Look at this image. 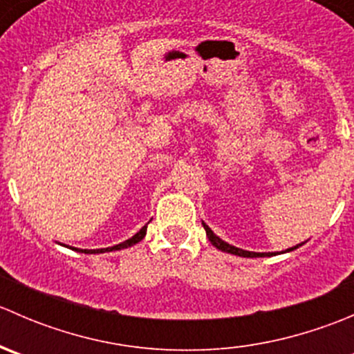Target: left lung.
I'll use <instances>...</instances> for the list:
<instances>
[{
	"mask_svg": "<svg viewBox=\"0 0 354 354\" xmlns=\"http://www.w3.org/2000/svg\"><path fill=\"white\" fill-rule=\"evenodd\" d=\"M202 224H203V230H205V233H207V238H209V241H210V243H212L214 246H216V248L223 250V252H226V253H233V255H238V257H250V259H253V257H266V255H267V253L246 252V250L236 248V246H233V245L226 243V241H223V240H221L219 236H216V234L212 233V230H210V227L207 226L205 223H202ZM298 246H299V245L292 246V248H288L286 252H292V250H296V248H298ZM269 255H272V253H269Z\"/></svg>",
	"mask_w": 354,
	"mask_h": 354,
	"instance_id": "obj_1",
	"label": "left lung"
}]
</instances>
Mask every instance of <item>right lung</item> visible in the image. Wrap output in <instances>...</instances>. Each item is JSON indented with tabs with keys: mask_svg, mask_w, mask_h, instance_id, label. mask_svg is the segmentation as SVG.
Wrapping results in <instances>:
<instances>
[{
	"mask_svg": "<svg viewBox=\"0 0 354 354\" xmlns=\"http://www.w3.org/2000/svg\"><path fill=\"white\" fill-rule=\"evenodd\" d=\"M145 233H147V226H144V227H142V230L138 231L137 234H133V236H131L130 240L123 241V243H120V245H114V246H109V248H99V250H84V253H104V252H113V250L128 248V246H131V245H135V243H138V241H142V240H144ZM80 252H82V250H80Z\"/></svg>",
	"mask_w": 354,
	"mask_h": 354,
	"instance_id": "obj_1",
	"label": "right lung"
}]
</instances>
